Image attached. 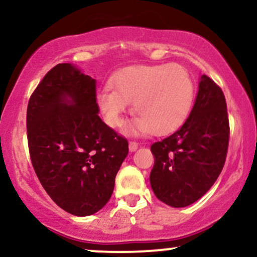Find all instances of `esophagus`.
<instances>
[{
  "label": "esophagus",
  "instance_id": "esophagus-1",
  "mask_svg": "<svg viewBox=\"0 0 257 257\" xmlns=\"http://www.w3.org/2000/svg\"><path fill=\"white\" fill-rule=\"evenodd\" d=\"M138 147H139L138 143H135V141H131V143H129V151H131V152L137 151Z\"/></svg>",
  "mask_w": 257,
  "mask_h": 257
}]
</instances>
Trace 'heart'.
Segmentation results:
<instances>
[{
	"label": "heart",
	"instance_id": "1",
	"mask_svg": "<svg viewBox=\"0 0 257 257\" xmlns=\"http://www.w3.org/2000/svg\"><path fill=\"white\" fill-rule=\"evenodd\" d=\"M111 84L99 91L98 106L108 125L119 126L133 102L138 116L125 126L128 135L168 134L182 124L192 106L193 81L179 65L126 67Z\"/></svg>",
	"mask_w": 257,
	"mask_h": 257
}]
</instances>
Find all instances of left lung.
Here are the masks:
<instances>
[{
	"instance_id": "obj_1",
	"label": "left lung",
	"mask_w": 257,
	"mask_h": 257,
	"mask_svg": "<svg viewBox=\"0 0 257 257\" xmlns=\"http://www.w3.org/2000/svg\"><path fill=\"white\" fill-rule=\"evenodd\" d=\"M229 124L222 90L208 76L199 78L190 116L175 133L152 144L150 184L173 208L197 202L219 178L227 155Z\"/></svg>"
}]
</instances>
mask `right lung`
Instances as JSON below:
<instances>
[{
    "label": "right lung",
    "instance_id": "right-lung-1",
    "mask_svg": "<svg viewBox=\"0 0 257 257\" xmlns=\"http://www.w3.org/2000/svg\"><path fill=\"white\" fill-rule=\"evenodd\" d=\"M26 126L32 166L49 197L75 216L104 208L128 141L99 117L95 79L58 64L29 100Z\"/></svg>",
    "mask_w": 257,
    "mask_h": 257
}]
</instances>
